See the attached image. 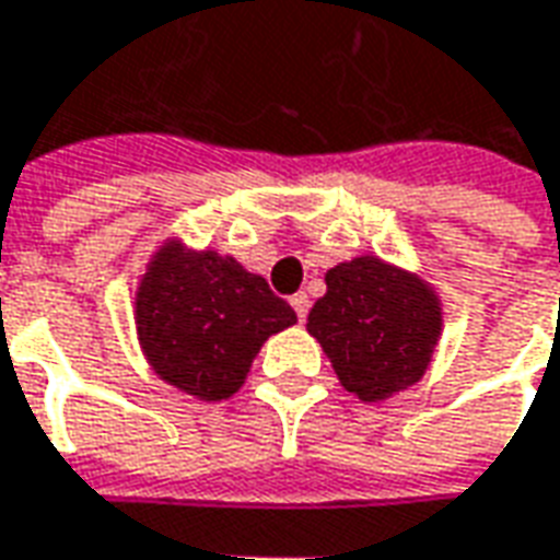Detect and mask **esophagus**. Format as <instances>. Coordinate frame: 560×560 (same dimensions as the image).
I'll list each match as a JSON object with an SVG mask.
<instances>
[{
  "mask_svg": "<svg viewBox=\"0 0 560 560\" xmlns=\"http://www.w3.org/2000/svg\"><path fill=\"white\" fill-rule=\"evenodd\" d=\"M291 306H293V312H296V318L306 320V315H308V296H306V293H293Z\"/></svg>",
  "mask_w": 560,
  "mask_h": 560,
  "instance_id": "34e87169",
  "label": "esophagus"
}]
</instances>
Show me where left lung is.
<instances>
[{"label": "left lung", "instance_id": "obj_1", "mask_svg": "<svg viewBox=\"0 0 560 560\" xmlns=\"http://www.w3.org/2000/svg\"><path fill=\"white\" fill-rule=\"evenodd\" d=\"M324 281L327 293L312 306L306 327L342 388L375 402L416 385L443 330L428 284L378 257L339 264Z\"/></svg>", "mask_w": 560, "mask_h": 560}]
</instances>
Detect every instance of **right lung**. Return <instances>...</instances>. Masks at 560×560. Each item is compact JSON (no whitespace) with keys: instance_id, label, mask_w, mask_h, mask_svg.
<instances>
[{"instance_id":"obj_1","label":"right lung","mask_w":560,"mask_h":560,"mask_svg":"<svg viewBox=\"0 0 560 560\" xmlns=\"http://www.w3.org/2000/svg\"><path fill=\"white\" fill-rule=\"evenodd\" d=\"M296 320L281 296L214 252L163 245L136 293V324L160 378L199 400H226L269 336Z\"/></svg>"}]
</instances>
